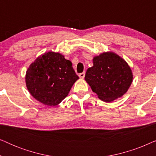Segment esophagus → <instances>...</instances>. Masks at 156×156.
<instances>
[{"mask_svg":"<svg viewBox=\"0 0 156 156\" xmlns=\"http://www.w3.org/2000/svg\"><path fill=\"white\" fill-rule=\"evenodd\" d=\"M84 76H85V72H82V73H80L79 74V76H80L81 79H84Z\"/></svg>","mask_w":156,"mask_h":156,"instance_id":"1","label":"esophagus"}]
</instances>
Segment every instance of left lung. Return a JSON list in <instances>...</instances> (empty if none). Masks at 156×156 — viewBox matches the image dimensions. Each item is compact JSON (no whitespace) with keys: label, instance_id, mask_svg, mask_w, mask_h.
Returning a JSON list of instances; mask_svg holds the SVG:
<instances>
[{"label":"left lung","instance_id":"1","mask_svg":"<svg viewBox=\"0 0 156 156\" xmlns=\"http://www.w3.org/2000/svg\"><path fill=\"white\" fill-rule=\"evenodd\" d=\"M84 80L99 99L111 102L127 92L133 82V73L122 57L105 52L94 57L93 66L87 70Z\"/></svg>","mask_w":156,"mask_h":156}]
</instances>
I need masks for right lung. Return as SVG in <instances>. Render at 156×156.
<instances>
[{
    "mask_svg": "<svg viewBox=\"0 0 156 156\" xmlns=\"http://www.w3.org/2000/svg\"><path fill=\"white\" fill-rule=\"evenodd\" d=\"M77 80L71 62L52 51L37 57L25 74L30 94L40 103L50 106L58 105Z\"/></svg>",
    "mask_w": 156,
    "mask_h": 156,
    "instance_id": "right-lung-1",
    "label": "right lung"
}]
</instances>
